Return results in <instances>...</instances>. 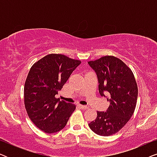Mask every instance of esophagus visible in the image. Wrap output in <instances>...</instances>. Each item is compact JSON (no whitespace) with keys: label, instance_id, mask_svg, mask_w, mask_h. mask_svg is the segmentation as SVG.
<instances>
[{"label":"esophagus","instance_id":"34e87169","mask_svg":"<svg viewBox=\"0 0 157 157\" xmlns=\"http://www.w3.org/2000/svg\"><path fill=\"white\" fill-rule=\"evenodd\" d=\"M78 106L80 107L81 109H89V107L87 106H84V105H78Z\"/></svg>","mask_w":157,"mask_h":157}]
</instances>
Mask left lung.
<instances>
[{
	"label": "left lung",
	"instance_id": "obj_1",
	"mask_svg": "<svg viewBox=\"0 0 157 157\" xmlns=\"http://www.w3.org/2000/svg\"><path fill=\"white\" fill-rule=\"evenodd\" d=\"M88 63L97 76L100 95L110 102L107 110L98 111L89 126L96 134L110 136L121 130L134 113L138 97L136 80L132 70L114 56H106Z\"/></svg>",
	"mask_w": 157,
	"mask_h": 157
}]
</instances>
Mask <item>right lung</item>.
I'll use <instances>...</instances> for the list:
<instances>
[{
  "instance_id": "obj_1",
  "label": "right lung",
  "mask_w": 157,
  "mask_h": 157,
  "mask_svg": "<svg viewBox=\"0 0 157 157\" xmlns=\"http://www.w3.org/2000/svg\"><path fill=\"white\" fill-rule=\"evenodd\" d=\"M78 60L62 54L47 55L33 65L24 86V103L32 122L48 134L65 127L76 106L55 96L72 72L80 65Z\"/></svg>"
}]
</instances>
